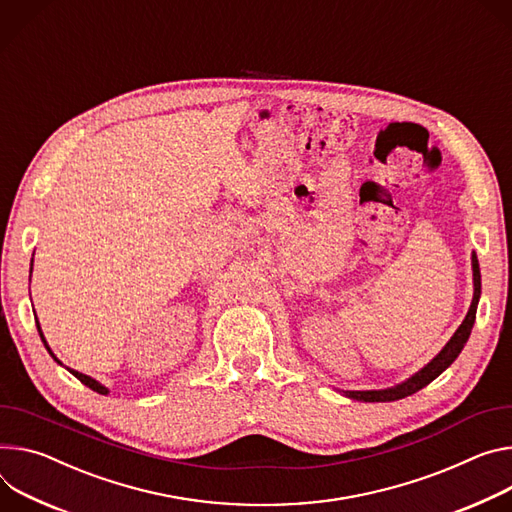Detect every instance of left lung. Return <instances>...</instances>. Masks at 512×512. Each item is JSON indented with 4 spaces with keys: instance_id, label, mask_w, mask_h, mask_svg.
<instances>
[{
    "instance_id": "1",
    "label": "left lung",
    "mask_w": 512,
    "mask_h": 512,
    "mask_svg": "<svg viewBox=\"0 0 512 512\" xmlns=\"http://www.w3.org/2000/svg\"><path fill=\"white\" fill-rule=\"evenodd\" d=\"M472 271H474V298H472L470 310H468L466 318H463V322L459 324V329L447 341V345L423 369H418L416 374H412L408 380H404L396 386L384 388V390H339V392L343 396H347L351 400H359V402H394V400L406 398L418 390H423L435 378H439L443 371L457 359V355L461 353L463 347H466V343L472 335V327L476 322V310H478V302H480V294H482L480 263H478L476 253H472Z\"/></svg>"
}]
</instances>
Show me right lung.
<instances>
[{"label":"right lung","instance_id":"right-lung-1","mask_svg":"<svg viewBox=\"0 0 512 512\" xmlns=\"http://www.w3.org/2000/svg\"><path fill=\"white\" fill-rule=\"evenodd\" d=\"M30 273H32V269H30ZM36 329H38V335H40V339H42V343H44V347H46V351L51 353V357L59 363V365H63L59 359H57V355L51 351V347H49V343H46V339H44V335H42V329H40V324H38V318H36ZM69 369V374H73L81 384H85L87 388H91L94 392H98V394H110V390L104 386V384H100L98 380H94V378H89V376H85V374H81V371H75V369H71V367H67Z\"/></svg>","mask_w":512,"mask_h":512}]
</instances>
